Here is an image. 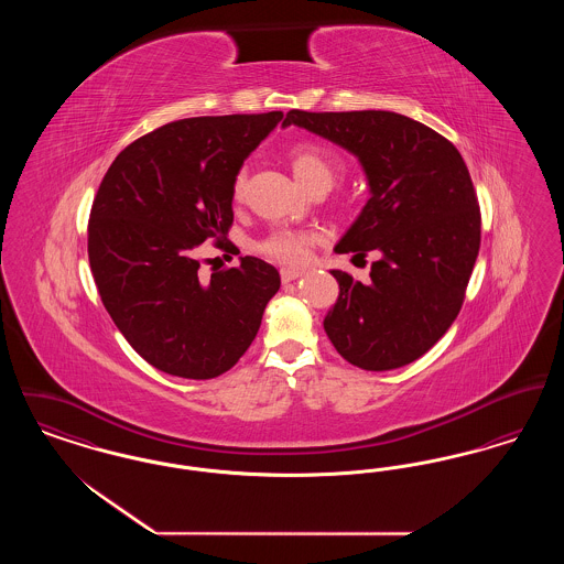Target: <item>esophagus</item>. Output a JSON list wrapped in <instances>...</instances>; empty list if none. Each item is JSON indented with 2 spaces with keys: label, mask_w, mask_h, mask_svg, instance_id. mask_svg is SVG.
Segmentation results:
<instances>
[{
  "label": "esophagus",
  "mask_w": 564,
  "mask_h": 564,
  "mask_svg": "<svg viewBox=\"0 0 564 564\" xmlns=\"http://www.w3.org/2000/svg\"><path fill=\"white\" fill-rule=\"evenodd\" d=\"M300 276H302V270H294V269L281 270V281H283V283H290V281H295V279H300Z\"/></svg>",
  "instance_id": "1"
}]
</instances>
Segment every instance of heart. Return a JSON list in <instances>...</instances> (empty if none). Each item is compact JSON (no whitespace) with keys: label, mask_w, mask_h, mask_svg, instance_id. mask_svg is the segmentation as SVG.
<instances>
[{"label":"heart","mask_w":564,"mask_h":564,"mask_svg":"<svg viewBox=\"0 0 564 564\" xmlns=\"http://www.w3.org/2000/svg\"><path fill=\"white\" fill-rule=\"evenodd\" d=\"M292 169H294L295 177L302 182V186H306L308 189H329L343 171V161L334 150H329L323 143L300 141L292 148ZM245 182H247V175L241 169L232 180V198L235 200H241ZM317 241H319V237L315 232L283 228V230L272 232L270 237L260 242V251L279 264L304 267L311 262Z\"/></svg>","instance_id":"heart-1"}]
</instances>
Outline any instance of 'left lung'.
<instances>
[{
    "mask_svg": "<svg viewBox=\"0 0 564 564\" xmlns=\"http://www.w3.org/2000/svg\"><path fill=\"white\" fill-rule=\"evenodd\" d=\"M290 124L352 152L372 192L336 245L352 260L375 251L370 281L332 270L340 295L323 322L327 338L361 370L412 364L455 322L480 251L467 164L446 137L395 111L292 109Z\"/></svg>",
    "mask_w": 564,
    "mask_h": 564,
    "instance_id": "1",
    "label": "left lung"
}]
</instances>
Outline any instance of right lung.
I'll return each mask as SVG.
<instances>
[{"label":"right lung","instance_id":"add662e5","mask_svg":"<svg viewBox=\"0 0 564 564\" xmlns=\"http://www.w3.org/2000/svg\"><path fill=\"white\" fill-rule=\"evenodd\" d=\"M283 111L169 122L127 145L97 189L88 262L122 336L166 375L207 380L253 343L281 276L260 258L198 276L196 247L228 249L232 180Z\"/></svg>","mask_w":564,"mask_h":564}]
</instances>
